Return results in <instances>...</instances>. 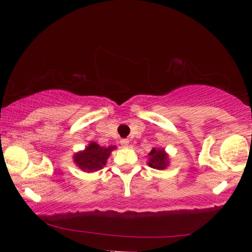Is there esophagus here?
I'll list each match as a JSON object with an SVG mask.
<instances>
[{
	"label": "esophagus",
	"instance_id": "34e87169",
	"mask_svg": "<svg viewBox=\"0 0 252 252\" xmlns=\"http://www.w3.org/2000/svg\"><path fill=\"white\" fill-rule=\"evenodd\" d=\"M120 144H122L124 148H127V147H128V144H129V141L127 139H123V140H120Z\"/></svg>",
	"mask_w": 252,
	"mask_h": 252
}]
</instances>
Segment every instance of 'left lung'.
<instances>
[{
	"mask_svg": "<svg viewBox=\"0 0 252 252\" xmlns=\"http://www.w3.org/2000/svg\"><path fill=\"white\" fill-rule=\"evenodd\" d=\"M149 166L153 168H157V170H164L166 168L168 161H167V155L164 153L163 149H154L150 151L149 154Z\"/></svg>",
	"mask_w": 252,
	"mask_h": 252,
	"instance_id": "8db88e82",
	"label": "left lung"
}]
</instances>
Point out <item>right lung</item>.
Returning <instances> with one entry per match:
<instances>
[{
	"label": "right lung",
	"instance_id": "add662e5",
	"mask_svg": "<svg viewBox=\"0 0 252 252\" xmlns=\"http://www.w3.org/2000/svg\"><path fill=\"white\" fill-rule=\"evenodd\" d=\"M116 147L110 146L108 148L98 146L97 143L92 142L86 148L85 151L74 155V163L85 172H95L101 170L106 163L111 151Z\"/></svg>",
	"mask_w": 252,
	"mask_h": 252
}]
</instances>
